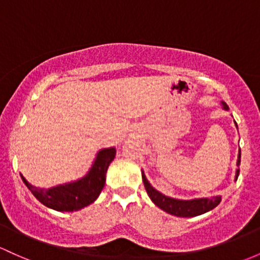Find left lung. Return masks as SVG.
Instances as JSON below:
<instances>
[{"label":"left lung","mask_w":260,"mask_h":260,"mask_svg":"<svg viewBox=\"0 0 260 260\" xmlns=\"http://www.w3.org/2000/svg\"><path fill=\"white\" fill-rule=\"evenodd\" d=\"M221 104L224 110H228L226 102L222 101ZM239 165H241V149H239L238 159H237V167H238V169L236 170V180L238 179L239 175ZM142 179H143L144 187L145 190H147L148 196H149L150 200L154 202V205H156L159 209L165 211V212L170 213V215L173 216H178V217H195V216L209 212V211L215 209L222 200L221 196H213V198L210 199L204 198L193 200L173 199L169 198V196H165L164 193L160 192V191L154 189L152 185H150V182L147 180V178H145L143 170H142Z\"/></svg>","instance_id":"8db88e82"}]
</instances>
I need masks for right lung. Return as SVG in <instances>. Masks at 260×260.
Here are the masks:
<instances>
[{
  "label": "right lung",
  "instance_id": "obj_1",
  "mask_svg": "<svg viewBox=\"0 0 260 260\" xmlns=\"http://www.w3.org/2000/svg\"><path fill=\"white\" fill-rule=\"evenodd\" d=\"M115 155L116 148L101 149L86 175L76 181L56 185L50 189H39L33 186L25 180L22 174L21 178L34 198L44 206L60 212H73L88 206L99 198L106 182L107 169L111 161L115 159Z\"/></svg>",
  "mask_w": 260,
  "mask_h": 260
}]
</instances>
